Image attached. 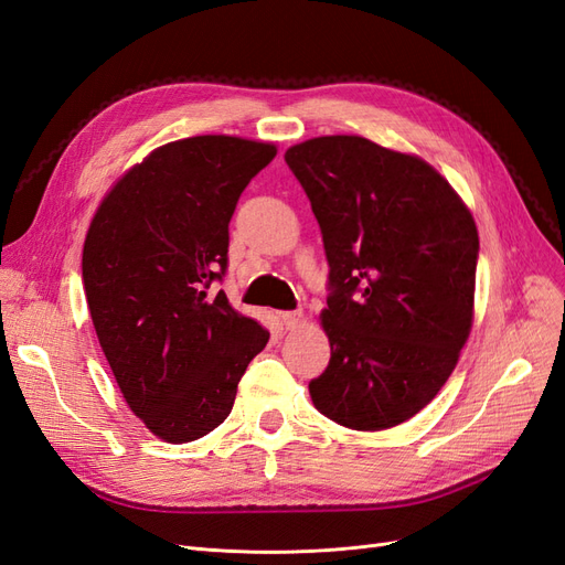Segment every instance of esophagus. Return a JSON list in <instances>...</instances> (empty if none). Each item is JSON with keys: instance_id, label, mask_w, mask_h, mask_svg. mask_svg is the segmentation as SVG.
<instances>
[{"instance_id": "34e87169", "label": "esophagus", "mask_w": 565, "mask_h": 565, "mask_svg": "<svg viewBox=\"0 0 565 565\" xmlns=\"http://www.w3.org/2000/svg\"><path fill=\"white\" fill-rule=\"evenodd\" d=\"M280 320H282V324H285V330H295V328H299L301 324V320H303V313L297 309V311H282L280 313Z\"/></svg>"}]
</instances>
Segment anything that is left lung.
Returning <instances> with one entry per match:
<instances>
[{
  "mask_svg": "<svg viewBox=\"0 0 565 565\" xmlns=\"http://www.w3.org/2000/svg\"><path fill=\"white\" fill-rule=\"evenodd\" d=\"M285 162L330 264L332 355L313 405L355 431L391 429L436 398L471 332L473 216L431 164L363 136H318Z\"/></svg>",
  "mask_w": 565,
  "mask_h": 565,
  "instance_id": "8db88e82",
  "label": "left lung"
}]
</instances>
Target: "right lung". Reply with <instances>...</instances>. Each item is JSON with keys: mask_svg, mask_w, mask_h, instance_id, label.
I'll list each match as a JSON object with an SVG mask.
<instances>
[{"mask_svg": "<svg viewBox=\"0 0 565 565\" xmlns=\"http://www.w3.org/2000/svg\"><path fill=\"white\" fill-rule=\"evenodd\" d=\"M276 146L237 136L167 143L100 202L82 252L98 344L131 413L167 443L224 422L268 330L214 292L228 224Z\"/></svg>", "mask_w": 565, "mask_h": 565, "instance_id": "obj_1", "label": "right lung"}]
</instances>
